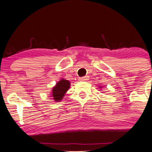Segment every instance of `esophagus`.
I'll use <instances>...</instances> for the list:
<instances>
[{"label":"esophagus","instance_id":"1","mask_svg":"<svg viewBox=\"0 0 152 152\" xmlns=\"http://www.w3.org/2000/svg\"><path fill=\"white\" fill-rule=\"evenodd\" d=\"M88 79V77L87 76H84V77H82V78H80L79 80L81 81H86V80Z\"/></svg>","mask_w":152,"mask_h":152}]
</instances>
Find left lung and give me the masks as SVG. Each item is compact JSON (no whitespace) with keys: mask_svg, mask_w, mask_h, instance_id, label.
<instances>
[{"mask_svg":"<svg viewBox=\"0 0 152 152\" xmlns=\"http://www.w3.org/2000/svg\"><path fill=\"white\" fill-rule=\"evenodd\" d=\"M102 88V86H99V88Z\"/></svg>","mask_w":152,"mask_h":152,"instance_id":"obj_1","label":"left lung"}]
</instances>
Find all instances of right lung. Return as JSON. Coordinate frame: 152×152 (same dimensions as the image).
I'll use <instances>...</instances> for the list:
<instances>
[{"mask_svg":"<svg viewBox=\"0 0 152 152\" xmlns=\"http://www.w3.org/2000/svg\"><path fill=\"white\" fill-rule=\"evenodd\" d=\"M71 83L70 81L66 80L65 78H61L58 82H57L56 84L52 88L50 91V96L52 97L51 99L55 102H58L62 100L66 92L68 91L69 88H70Z\"/></svg>","mask_w":152,"mask_h":152,"instance_id":"right-lung-1","label":"right lung"}]
</instances>
